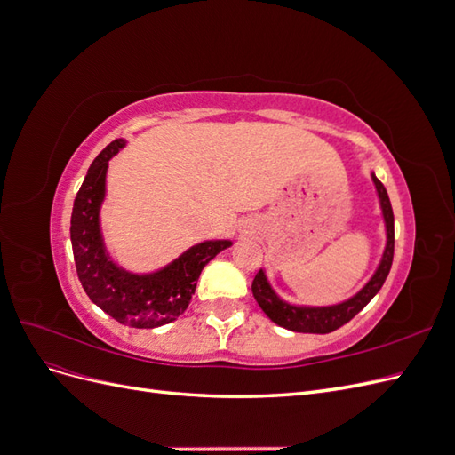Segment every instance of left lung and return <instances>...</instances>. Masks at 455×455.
Returning a JSON list of instances; mask_svg holds the SVG:
<instances>
[{
    "instance_id": "obj_1",
    "label": "left lung",
    "mask_w": 455,
    "mask_h": 455,
    "mask_svg": "<svg viewBox=\"0 0 455 455\" xmlns=\"http://www.w3.org/2000/svg\"><path fill=\"white\" fill-rule=\"evenodd\" d=\"M371 180H374V184H376L379 203H381V211H383L385 228H387V244H385L381 264H379L378 271L374 273V277L366 283V286L359 294H355L347 301H343V304L328 306V307H298V306L286 304V301H283L277 294H275L273 288L269 286V283L266 279V273L259 269L252 281V294L258 301V306L261 307V311H264L275 324L292 330V332H306V334L334 332V330H338L339 326L349 323L353 316L379 292V288L383 286L385 279H387V275L391 271V264H393L395 218H393V209H391L387 189H385V186L378 180L376 174H371Z\"/></svg>"
}]
</instances>
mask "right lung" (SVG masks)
I'll return each mask as SVG.
<instances>
[{
    "label": "right lung",
    "instance_id": "1",
    "mask_svg": "<svg viewBox=\"0 0 455 455\" xmlns=\"http://www.w3.org/2000/svg\"><path fill=\"white\" fill-rule=\"evenodd\" d=\"M123 146V139L114 140L91 163L74 201L72 251L77 277L92 304L121 324L156 328L176 321L188 309L203 267L231 246V241H204L191 246L156 273L134 275L117 267L104 249L99 212L106 194L108 161Z\"/></svg>",
    "mask_w": 455,
    "mask_h": 455
}]
</instances>
